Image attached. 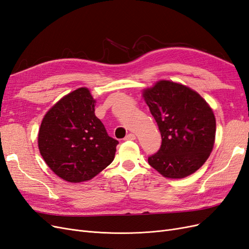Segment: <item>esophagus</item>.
I'll return each instance as SVG.
<instances>
[{
    "label": "esophagus",
    "mask_w": 249,
    "mask_h": 249,
    "mask_svg": "<svg viewBox=\"0 0 249 249\" xmlns=\"http://www.w3.org/2000/svg\"><path fill=\"white\" fill-rule=\"evenodd\" d=\"M134 139H136V136H135V135L132 134V133L127 134L126 136H125V138H124V140H134Z\"/></svg>",
    "instance_id": "obj_1"
}]
</instances>
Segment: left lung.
Segmentation results:
<instances>
[{
	"label": "left lung",
	"mask_w": 249,
	"mask_h": 249,
	"mask_svg": "<svg viewBox=\"0 0 249 249\" xmlns=\"http://www.w3.org/2000/svg\"><path fill=\"white\" fill-rule=\"evenodd\" d=\"M159 126L162 144L148 164L168 178H183L199 169L212 152L216 120L213 110L191 88L162 80L143 91Z\"/></svg>",
	"instance_id": "1"
}]
</instances>
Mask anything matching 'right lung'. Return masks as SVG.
Here are the masks:
<instances>
[{
    "instance_id": "add662e5",
    "label": "right lung",
    "mask_w": 249,
    "mask_h": 249,
    "mask_svg": "<svg viewBox=\"0 0 249 249\" xmlns=\"http://www.w3.org/2000/svg\"><path fill=\"white\" fill-rule=\"evenodd\" d=\"M94 104L88 88H78L55 104L41 122L40 155L67 182L91 179L114 160L118 141L95 116Z\"/></svg>"
}]
</instances>
